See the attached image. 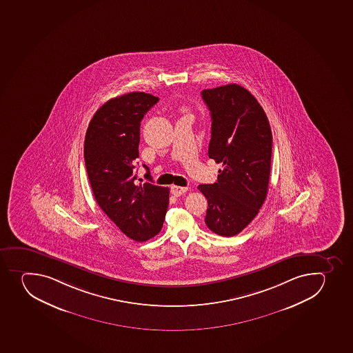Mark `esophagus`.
<instances>
[{
  "label": "esophagus",
  "mask_w": 353,
  "mask_h": 353,
  "mask_svg": "<svg viewBox=\"0 0 353 353\" xmlns=\"http://www.w3.org/2000/svg\"><path fill=\"white\" fill-rule=\"evenodd\" d=\"M188 191V188H181V186H172V193L176 196H179V195L184 194Z\"/></svg>",
  "instance_id": "34e87169"
}]
</instances>
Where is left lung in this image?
Returning a JSON list of instances; mask_svg holds the SVG:
<instances>
[{"instance_id":"obj_1","label":"left lung","mask_w":353,"mask_h":353,"mask_svg":"<svg viewBox=\"0 0 353 353\" xmlns=\"http://www.w3.org/2000/svg\"><path fill=\"white\" fill-rule=\"evenodd\" d=\"M201 96L212 115L209 158L223 165L216 183L198 186L208 200L205 222L216 234L233 236L265 201L272 132L262 106L241 85L205 89Z\"/></svg>"}]
</instances>
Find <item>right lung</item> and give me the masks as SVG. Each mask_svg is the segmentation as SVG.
Here are the masks:
<instances>
[{"instance_id":"obj_1","label":"right lung","mask_w":353,"mask_h":353,"mask_svg":"<svg viewBox=\"0 0 353 353\" xmlns=\"http://www.w3.org/2000/svg\"><path fill=\"white\" fill-rule=\"evenodd\" d=\"M159 97L129 92L112 98L91 119L84 139V162L94 199L128 238L146 241L161 231L168 188L141 184L134 172L141 121Z\"/></svg>"}]
</instances>
